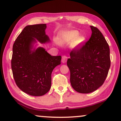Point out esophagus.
<instances>
[{
  "mask_svg": "<svg viewBox=\"0 0 121 121\" xmlns=\"http://www.w3.org/2000/svg\"><path fill=\"white\" fill-rule=\"evenodd\" d=\"M67 56L66 55H63L62 56V60H61V61H62V63H65L67 61Z\"/></svg>",
  "mask_w": 121,
  "mask_h": 121,
  "instance_id": "1",
  "label": "esophagus"
}]
</instances>
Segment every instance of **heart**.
Segmentation results:
<instances>
[{"mask_svg": "<svg viewBox=\"0 0 121 121\" xmlns=\"http://www.w3.org/2000/svg\"><path fill=\"white\" fill-rule=\"evenodd\" d=\"M79 33L77 31H71L64 32L61 36V41L66 43H74L79 44L83 41V38L78 37Z\"/></svg>", "mask_w": 121, "mask_h": 121, "instance_id": "obj_1", "label": "heart"}]
</instances>
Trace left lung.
I'll use <instances>...</instances> for the list:
<instances>
[{
    "mask_svg": "<svg viewBox=\"0 0 121 121\" xmlns=\"http://www.w3.org/2000/svg\"><path fill=\"white\" fill-rule=\"evenodd\" d=\"M90 27L92 34L89 40L72 50L67 61L71 85L81 93H91L102 86L111 64L105 39L98 28Z\"/></svg>",
    "mask_w": 121,
    "mask_h": 121,
    "instance_id": "1",
    "label": "left lung"
}]
</instances>
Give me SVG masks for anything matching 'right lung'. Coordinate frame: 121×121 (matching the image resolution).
Here are the masks:
<instances>
[{"label":"right lung","mask_w":121,"mask_h":121,"mask_svg":"<svg viewBox=\"0 0 121 121\" xmlns=\"http://www.w3.org/2000/svg\"><path fill=\"white\" fill-rule=\"evenodd\" d=\"M46 24L27 26L17 37L12 48L11 68L14 80L22 91L34 96H41L49 91L52 73L61 64V56H52L44 48L31 50L35 39L44 43Z\"/></svg>","instance_id":"1"}]
</instances>
